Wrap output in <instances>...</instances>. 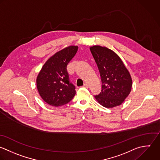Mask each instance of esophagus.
Segmentation results:
<instances>
[{"label": "esophagus", "instance_id": "obj_1", "mask_svg": "<svg viewBox=\"0 0 160 160\" xmlns=\"http://www.w3.org/2000/svg\"><path fill=\"white\" fill-rule=\"evenodd\" d=\"M83 87H85V88H88V85L87 83H84Z\"/></svg>", "mask_w": 160, "mask_h": 160}]
</instances>
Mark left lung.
<instances>
[{"label":"left lung","mask_w":160,"mask_h":160,"mask_svg":"<svg viewBox=\"0 0 160 160\" xmlns=\"http://www.w3.org/2000/svg\"><path fill=\"white\" fill-rule=\"evenodd\" d=\"M90 49L102 83L100 93L95 96L96 100L105 108L120 105L132 90V79L129 71L113 50L100 45H93Z\"/></svg>","instance_id":"8db88e82"}]
</instances>
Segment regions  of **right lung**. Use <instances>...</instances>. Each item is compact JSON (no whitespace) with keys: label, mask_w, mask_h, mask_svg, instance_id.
<instances>
[{"label":"right lung","mask_w":160,"mask_h":160,"mask_svg":"<svg viewBox=\"0 0 160 160\" xmlns=\"http://www.w3.org/2000/svg\"><path fill=\"white\" fill-rule=\"evenodd\" d=\"M78 46L67 47L50 57L38 73L36 82L39 95L48 105L59 107L70 102L75 87L70 82L67 66L78 50Z\"/></svg>","instance_id":"add662e5"}]
</instances>
